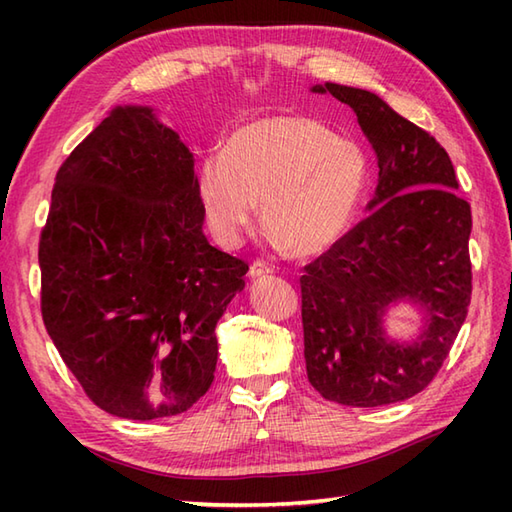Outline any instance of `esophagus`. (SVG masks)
Returning a JSON list of instances; mask_svg holds the SVG:
<instances>
[{"instance_id":"obj_1","label":"esophagus","mask_w":512,"mask_h":512,"mask_svg":"<svg viewBox=\"0 0 512 512\" xmlns=\"http://www.w3.org/2000/svg\"><path fill=\"white\" fill-rule=\"evenodd\" d=\"M270 273H273V266L266 264L264 259H255V262L250 264V268H248V277H250V279L266 277V275H270Z\"/></svg>"}]
</instances>
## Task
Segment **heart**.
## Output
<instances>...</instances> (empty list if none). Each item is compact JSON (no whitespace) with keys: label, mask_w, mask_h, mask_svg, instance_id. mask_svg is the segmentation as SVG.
<instances>
[{"label":"heart","mask_w":512,"mask_h":512,"mask_svg":"<svg viewBox=\"0 0 512 512\" xmlns=\"http://www.w3.org/2000/svg\"><path fill=\"white\" fill-rule=\"evenodd\" d=\"M372 182V165L354 140L339 138L319 118H257L228 136L222 156H209L195 178L204 220L217 242L233 246L264 222L292 255L314 257L350 233Z\"/></svg>","instance_id":"obj_1"}]
</instances>
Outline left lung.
I'll return each mask as SVG.
<instances>
[{"label":"left lung","instance_id":"obj_1","mask_svg":"<svg viewBox=\"0 0 512 512\" xmlns=\"http://www.w3.org/2000/svg\"><path fill=\"white\" fill-rule=\"evenodd\" d=\"M350 105L378 162L369 215L308 264L301 284L310 385L347 407H380L427 387L449 356L471 303V204L447 151L380 99L339 83L314 85ZM411 298L428 325L409 346L387 340L382 314Z\"/></svg>","mask_w":512,"mask_h":512}]
</instances>
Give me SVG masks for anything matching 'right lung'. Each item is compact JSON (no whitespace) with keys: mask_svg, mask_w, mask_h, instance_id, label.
Wrapping results in <instances>:
<instances>
[{"mask_svg":"<svg viewBox=\"0 0 512 512\" xmlns=\"http://www.w3.org/2000/svg\"><path fill=\"white\" fill-rule=\"evenodd\" d=\"M202 222L193 154L149 107H116L59 167L41 317L103 411L167 418L209 391L215 325L248 264L211 246Z\"/></svg>","mask_w":512,"mask_h":512,"instance_id":"1","label":"right lung"}]
</instances>
